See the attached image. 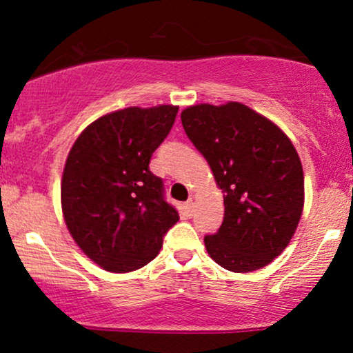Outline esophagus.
I'll use <instances>...</instances> for the list:
<instances>
[{
  "mask_svg": "<svg viewBox=\"0 0 353 353\" xmlns=\"http://www.w3.org/2000/svg\"><path fill=\"white\" fill-rule=\"evenodd\" d=\"M196 196H190L189 197V201L188 202H185V209H188L189 210V212H192V210H194V208H196Z\"/></svg>",
  "mask_w": 353,
  "mask_h": 353,
  "instance_id": "1",
  "label": "esophagus"
}]
</instances>
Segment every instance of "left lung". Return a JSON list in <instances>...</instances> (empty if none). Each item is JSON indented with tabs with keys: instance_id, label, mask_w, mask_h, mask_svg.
<instances>
[{
	"instance_id": "obj_1",
	"label": "left lung",
	"mask_w": 353,
	"mask_h": 353,
	"mask_svg": "<svg viewBox=\"0 0 353 353\" xmlns=\"http://www.w3.org/2000/svg\"><path fill=\"white\" fill-rule=\"evenodd\" d=\"M185 134L224 194V221L204 244L230 272L269 265L294 237L303 210V169L277 124L236 101L181 112Z\"/></svg>"
}]
</instances>
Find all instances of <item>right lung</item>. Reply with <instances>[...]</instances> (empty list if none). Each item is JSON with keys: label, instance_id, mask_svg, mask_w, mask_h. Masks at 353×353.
Segmentation results:
<instances>
[{"label": "right lung", "instance_id": "obj_1", "mask_svg": "<svg viewBox=\"0 0 353 353\" xmlns=\"http://www.w3.org/2000/svg\"><path fill=\"white\" fill-rule=\"evenodd\" d=\"M179 106L125 108L98 117L72 144L61 179V209L71 237L108 272L141 269L159 254L179 221L149 171Z\"/></svg>", "mask_w": 353, "mask_h": 353}]
</instances>
